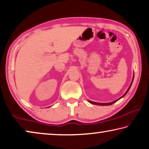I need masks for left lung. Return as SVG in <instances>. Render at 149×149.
I'll list each match as a JSON object with an SVG mask.
<instances>
[{
	"instance_id": "obj_1",
	"label": "left lung",
	"mask_w": 149,
	"mask_h": 149,
	"mask_svg": "<svg viewBox=\"0 0 149 149\" xmlns=\"http://www.w3.org/2000/svg\"><path fill=\"white\" fill-rule=\"evenodd\" d=\"M133 79H134V75H133V80H132V82H131V85H130V86L129 87L128 89H127V91L125 92V93L124 95H123L122 97H120V98L118 99V100H115V101H112V102H110V103H97V102H94V101H89V103H92V104H94V105H112V104H113V103L116 102V101H117L118 100H119L120 99H121L122 97H124L125 95L127 93H128L129 90V89H130V88H131V85H132V83H133Z\"/></svg>"
}]
</instances>
